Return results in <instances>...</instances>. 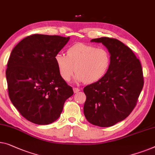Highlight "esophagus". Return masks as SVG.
<instances>
[{
	"label": "esophagus",
	"mask_w": 155,
	"mask_h": 155,
	"mask_svg": "<svg viewBox=\"0 0 155 155\" xmlns=\"http://www.w3.org/2000/svg\"><path fill=\"white\" fill-rule=\"evenodd\" d=\"M73 91L74 93H78L80 91V89L78 88H76V87H73Z\"/></svg>",
	"instance_id": "esophagus-1"
}]
</instances>
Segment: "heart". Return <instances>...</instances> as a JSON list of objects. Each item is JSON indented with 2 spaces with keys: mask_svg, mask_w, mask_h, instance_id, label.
Listing matches in <instances>:
<instances>
[{
  "mask_svg": "<svg viewBox=\"0 0 155 155\" xmlns=\"http://www.w3.org/2000/svg\"><path fill=\"white\" fill-rule=\"evenodd\" d=\"M54 60L65 81H69L75 71L76 81L91 84L105 75L110 66L111 57L106 49L80 43L69 48L66 55L57 53Z\"/></svg>",
  "mask_w": 155,
  "mask_h": 155,
  "instance_id": "b5f03b06",
  "label": "heart"
}]
</instances>
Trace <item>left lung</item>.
Segmentation results:
<instances>
[{
    "label": "left lung",
    "instance_id": "obj_1",
    "mask_svg": "<svg viewBox=\"0 0 155 155\" xmlns=\"http://www.w3.org/2000/svg\"><path fill=\"white\" fill-rule=\"evenodd\" d=\"M111 57L110 68L102 79L83 89L86 95L84 114L91 124L108 127L124 120L137 104L144 84L140 60L129 47L115 38L102 37Z\"/></svg>",
    "mask_w": 155,
    "mask_h": 155
}]
</instances>
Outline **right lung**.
<instances>
[{
    "label": "right lung",
    "instance_id": "obj_1",
    "mask_svg": "<svg viewBox=\"0 0 155 155\" xmlns=\"http://www.w3.org/2000/svg\"><path fill=\"white\" fill-rule=\"evenodd\" d=\"M69 39L33 34L20 41L10 54L6 69L9 97L19 113L34 124L57 120L65 101L73 94L54 60Z\"/></svg>",
    "mask_w": 155,
    "mask_h": 155
}]
</instances>
